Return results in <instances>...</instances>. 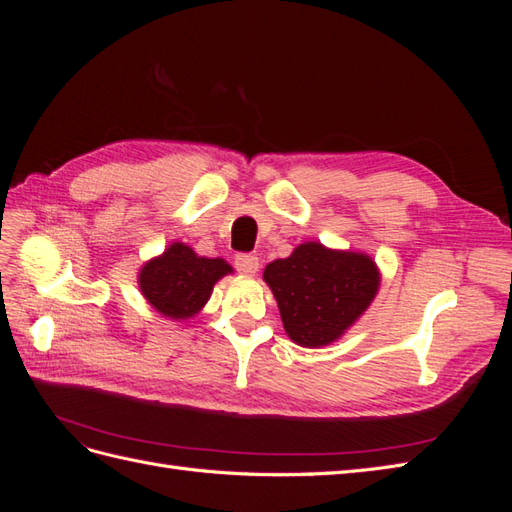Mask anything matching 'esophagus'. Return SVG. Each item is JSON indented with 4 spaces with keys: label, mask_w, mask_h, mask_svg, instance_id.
I'll return each instance as SVG.
<instances>
[{
    "label": "esophagus",
    "mask_w": 512,
    "mask_h": 512,
    "mask_svg": "<svg viewBox=\"0 0 512 512\" xmlns=\"http://www.w3.org/2000/svg\"><path fill=\"white\" fill-rule=\"evenodd\" d=\"M235 267L243 275H256L260 269V260L254 254H239L235 258Z\"/></svg>",
    "instance_id": "esophagus-1"
}]
</instances>
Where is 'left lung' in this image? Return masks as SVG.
Segmentation results:
<instances>
[{"label": "left lung", "mask_w": 512, "mask_h": 512, "mask_svg": "<svg viewBox=\"0 0 512 512\" xmlns=\"http://www.w3.org/2000/svg\"><path fill=\"white\" fill-rule=\"evenodd\" d=\"M262 280L273 292L292 342L322 348L337 342L367 312L382 277L365 252L305 241L288 258L269 262Z\"/></svg>", "instance_id": "obj_1"}]
</instances>
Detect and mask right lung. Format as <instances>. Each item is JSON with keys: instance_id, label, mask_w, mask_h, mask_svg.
Instances as JSON below:
<instances>
[{"instance_id": "obj_1", "label": "right lung", "mask_w": 512, "mask_h": 512, "mask_svg": "<svg viewBox=\"0 0 512 512\" xmlns=\"http://www.w3.org/2000/svg\"><path fill=\"white\" fill-rule=\"evenodd\" d=\"M232 267L224 258L198 256L190 245L173 241L138 271V288L147 303L168 320H190L203 309L213 286Z\"/></svg>"}]
</instances>
